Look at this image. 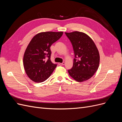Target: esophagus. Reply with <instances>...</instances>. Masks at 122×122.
I'll list each match as a JSON object with an SVG mask.
<instances>
[{"label":"esophagus","instance_id":"esophagus-1","mask_svg":"<svg viewBox=\"0 0 122 122\" xmlns=\"http://www.w3.org/2000/svg\"><path fill=\"white\" fill-rule=\"evenodd\" d=\"M65 64V62H62V63H61V62H59L58 63V65H60V66H62V65H64Z\"/></svg>","mask_w":122,"mask_h":122}]
</instances>
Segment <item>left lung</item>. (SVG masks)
Here are the masks:
<instances>
[{
  "label": "left lung",
  "mask_w": 122,
  "mask_h": 122,
  "mask_svg": "<svg viewBox=\"0 0 122 122\" xmlns=\"http://www.w3.org/2000/svg\"><path fill=\"white\" fill-rule=\"evenodd\" d=\"M74 52L73 66L68 72L78 82L91 78L98 69L100 55L95 43L89 36L79 31L65 32Z\"/></svg>",
  "instance_id": "left-lung-1"
}]
</instances>
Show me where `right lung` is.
<instances>
[{
	"instance_id": "1",
	"label": "right lung",
	"mask_w": 122,
	"mask_h": 122,
	"mask_svg": "<svg viewBox=\"0 0 122 122\" xmlns=\"http://www.w3.org/2000/svg\"><path fill=\"white\" fill-rule=\"evenodd\" d=\"M62 34V31L40 32L29 43L24 54L23 66L27 75L33 81H44L56 67L57 65L50 60V47Z\"/></svg>"
}]
</instances>
